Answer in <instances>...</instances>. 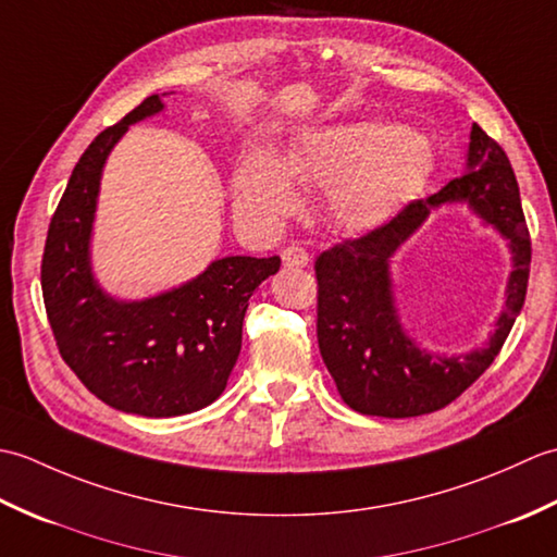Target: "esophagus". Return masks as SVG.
<instances>
[{
  "instance_id": "34e87169",
  "label": "esophagus",
  "mask_w": 557,
  "mask_h": 557,
  "mask_svg": "<svg viewBox=\"0 0 557 557\" xmlns=\"http://www.w3.org/2000/svg\"><path fill=\"white\" fill-rule=\"evenodd\" d=\"M309 253H306V248L301 246H287L285 251H282V263L287 268H306L309 265Z\"/></svg>"
}]
</instances>
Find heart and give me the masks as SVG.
<instances>
[{
	"instance_id": "1",
	"label": "heart",
	"mask_w": 557,
	"mask_h": 557,
	"mask_svg": "<svg viewBox=\"0 0 557 557\" xmlns=\"http://www.w3.org/2000/svg\"><path fill=\"white\" fill-rule=\"evenodd\" d=\"M433 168V148L405 126L359 122L321 128L294 140L277 158L248 150L232 180L239 215L275 227L297 206V186H323L321 210L345 232L383 224L417 191Z\"/></svg>"
}]
</instances>
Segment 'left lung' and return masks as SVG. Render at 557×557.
I'll list each match as a JSON object with an SVG mask.
<instances>
[{"label": "left lung", "mask_w": 557, "mask_h": 557, "mask_svg": "<svg viewBox=\"0 0 557 557\" xmlns=\"http://www.w3.org/2000/svg\"><path fill=\"white\" fill-rule=\"evenodd\" d=\"M465 202L508 239L513 272L506 309L483 348L467 355L423 350L400 325L388 258L435 207ZM531 239L522 198L505 150L471 126L465 174L413 200L383 227L315 258L318 347L342 399L366 417L407 419L447 407L498 357L527 297Z\"/></svg>", "instance_id": "obj_1"}]
</instances>
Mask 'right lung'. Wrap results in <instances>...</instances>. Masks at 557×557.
Instances as JSON below:
<instances>
[{
  "mask_svg": "<svg viewBox=\"0 0 557 557\" xmlns=\"http://www.w3.org/2000/svg\"><path fill=\"white\" fill-rule=\"evenodd\" d=\"M164 110L150 96L86 148L47 230L42 299L59 354L92 395L126 413L168 419L212 405L242 351L248 299L280 258H218L198 277L126 301L92 275L90 236L102 168L128 126Z\"/></svg>",
  "mask_w": 557,
  "mask_h": 557,
  "instance_id": "right-lung-1",
  "label": "right lung"
}]
</instances>
